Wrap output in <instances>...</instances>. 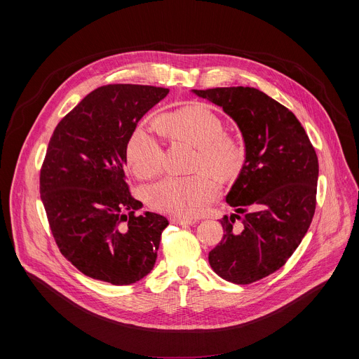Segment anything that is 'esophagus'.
<instances>
[{"label": "esophagus", "mask_w": 359, "mask_h": 359, "mask_svg": "<svg viewBox=\"0 0 359 359\" xmlns=\"http://www.w3.org/2000/svg\"><path fill=\"white\" fill-rule=\"evenodd\" d=\"M170 222L175 223V224H180V226H191V224L196 223L194 219H186V217H177V216L172 217Z\"/></svg>", "instance_id": "1"}]
</instances>
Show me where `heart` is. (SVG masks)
<instances>
[{"mask_svg":"<svg viewBox=\"0 0 359 359\" xmlns=\"http://www.w3.org/2000/svg\"><path fill=\"white\" fill-rule=\"evenodd\" d=\"M159 129L172 139H186L198 147L193 176H169L147 190L150 206L162 213L196 217L220 194L222 177L236 175L243 163L241 147L224 136L222 119L206 105L191 104L158 119ZM126 162L139 179L161 175L166 165L162 140L147 126H137L126 144ZM212 170L211 172L208 170Z\"/></svg>","mask_w":359,"mask_h":359,"instance_id":"obj_1","label":"heart"}]
</instances>
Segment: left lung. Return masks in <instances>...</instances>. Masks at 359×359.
I'll use <instances>...</instances> for the list:
<instances>
[{
	"instance_id": "left-lung-1",
	"label": "left lung",
	"mask_w": 359,
	"mask_h": 359,
	"mask_svg": "<svg viewBox=\"0 0 359 359\" xmlns=\"http://www.w3.org/2000/svg\"><path fill=\"white\" fill-rule=\"evenodd\" d=\"M238 126L245 161L226 201L238 215L224 216L222 241L209 252L215 273L250 284L281 269L309 230L317 203L318 158L295 115L264 92L248 86L191 89Z\"/></svg>"
}]
</instances>
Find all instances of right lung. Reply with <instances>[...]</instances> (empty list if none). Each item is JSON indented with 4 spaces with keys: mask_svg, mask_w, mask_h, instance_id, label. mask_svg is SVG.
Instances as JSON below:
<instances>
[{
    "mask_svg": "<svg viewBox=\"0 0 359 359\" xmlns=\"http://www.w3.org/2000/svg\"><path fill=\"white\" fill-rule=\"evenodd\" d=\"M169 89L116 83L92 90L57 125L39 193L64 257L85 276L129 285L155 267L166 217L144 212L126 183V144Z\"/></svg>",
    "mask_w": 359,
    "mask_h": 359,
    "instance_id": "1",
    "label": "right lung"
}]
</instances>
